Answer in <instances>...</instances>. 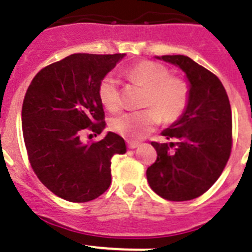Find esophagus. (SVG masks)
Instances as JSON below:
<instances>
[{
  "label": "esophagus",
  "instance_id": "34e87169",
  "mask_svg": "<svg viewBox=\"0 0 252 252\" xmlns=\"http://www.w3.org/2000/svg\"><path fill=\"white\" fill-rule=\"evenodd\" d=\"M140 144L136 141H127V148L128 149H136Z\"/></svg>",
  "mask_w": 252,
  "mask_h": 252
}]
</instances>
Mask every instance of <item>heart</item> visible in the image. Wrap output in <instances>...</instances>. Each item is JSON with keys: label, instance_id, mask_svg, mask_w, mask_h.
I'll use <instances>...</instances> for the list:
<instances>
[{"label": "heart", "instance_id": "b5f03b06", "mask_svg": "<svg viewBox=\"0 0 252 252\" xmlns=\"http://www.w3.org/2000/svg\"><path fill=\"white\" fill-rule=\"evenodd\" d=\"M132 81L148 88L144 106L146 110L126 112L111 122L113 131L128 140H139L157 127L161 119L174 122L186 112L189 103V87L183 79L170 75L166 66L154 62H141L128 70ZM98 97L108 111L121 104L117 78L107 74L98 86Z\"/></svg>", "mask_w": 252, "mask_h": 252}]
</instances>
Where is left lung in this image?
I'll return each mask as SVG.
<instances>
[{"label": "left lung", "mask_w": 252, "mask_h": 252, "mask_svg": "<svg viewBox=\"0 0 252 252\" xmlns=\"http://www.w3.org/2000/svg\"><path fill=\"white\" fill-rule=\"evenodd\" d=\"M157 59L186 73L189 103L186 112L161 132L174 142H151L158 158L146 170V178L160 197L190 201L215 184L228 161L232 148L230 101L221 81L190 58L162 55ZM170 147L175 150L170 152Z\"/></svg>", "instance_id": "obj_1"}]
</instances>
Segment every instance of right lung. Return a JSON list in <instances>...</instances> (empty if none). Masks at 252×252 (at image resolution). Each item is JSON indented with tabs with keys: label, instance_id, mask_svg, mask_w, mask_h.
I'll list each match as a JSON object with an SVG mask.
<instances>
[{
	"label": "right lung",
	"instance_id": "right-lung-1",
	"mask_svg": "<svg viewBox=\"0 0 252 252\" xmlns=\"http://www.w3.org/2000/svg\"><path fill=\"white\" fill-rule=\"evenodd\" d=\"M124 57L69 55L41 69L26 91L21 120L31 168L65 201L83 203L103 194L111 184V159L126 153L115 132L92 144L82 141L83 133L106 127L98 86Z\"/></svg>",
	"mask_w": 252,
	"mask_h": 252
}]
</instances>
